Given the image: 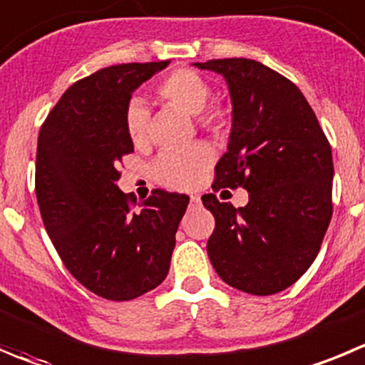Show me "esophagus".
Masks as SVG:
<instances>
[{"instance_id": "34e87169", "label": "esophagus", "mask_w": 365, "mask_h": 365, "mask_svg": "<svg viewBox=\"0 0 365 365\" xmlns=\"http://www.w3.org/2000/svg\"><path fill=\"white\" fill-rule=\"evenodd\" d=\"M190 204H192V206H199L200 197L199 195H192V197H190Z\"/></svg>"}]
</instances>
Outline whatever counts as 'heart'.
I'll return each instance as SVG.
<instances>
[{
    "mask_svg": "<svg viewBox=\"0 0 365 365\" xmlns=\"http://www.w3.org/2000/svg\"><path fill=\"white\" fill-rule=\"evenodd\" d=\"M155 95L165 102L173 103L185 113L197 114L202 121H217L220 110L207 107L211 88L200 73L188 68H177L166 73L155 86ZM150 114L140 100H133L125 109V130L134 145L148 141ZM213 163V152L207 145L197 143L180 150H166L152 163V177L155 182L170 190H193Z\"/></svg>",
    "mask_w": 365,
    "mask_h": 365,
    "instance_id": "heart-1",
    "label": "heart"
}]
</instances>
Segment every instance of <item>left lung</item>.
<instances>
[{"mask_svg":"<svg viewBox=\"0 0 365 365\" xmlns=\"http://www.w3.org/2000/svg\"><path fill=\"white\" fill-rule=\"evenodd\" d=\"M197 68L220 73L232 102L227 152L213 190L245 188L235 207L202 195L215 229L207 256L227 284L270 296L314 263L331 220V147L294 82L252 58H213Z\"/></svg>","mask_w":365,"mask_h":365,"instance_id":"obj_1","label":"left lung"}]
</instances>
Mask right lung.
<instances>
[{
  "label": "right lung",
  "mask_w": 365,
  "mask_h": 365,
  "mask_svg": "<svg viewBox=\"0 0 365 365\" xmlns=\"http://www.w3.org/2000/svg\"><path fill=\"white\" fill-rule=\"evenodd\" d=\"M168 66L130 62L75 82L44 120L37 141L36 195L66 269L96 296L130 301L163 283L190 199L155 190L134 210L118 188L134 145L125 109L134 89Z\"/></svg>",
  "instance_id": "1"
}]
</instances>
